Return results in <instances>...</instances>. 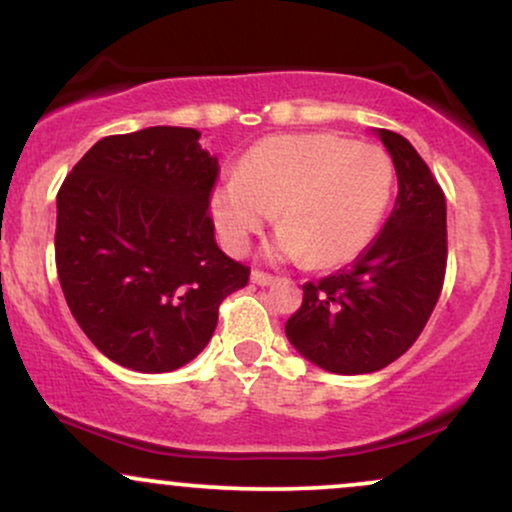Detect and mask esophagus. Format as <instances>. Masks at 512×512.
I'll use <instances>...</instances> for the list:
<instances>
[{"label": "esophagus", "mask_w": 512, "mask_h": 512, "mask_svg": "<svg viewBox=\"0 0 512 512\" xmlns=\"http://www.w3.org/2000/svg\"><path fill=\"white\" fill-rule=\"evenodd\" d=\"M251 282L258 287H270L275 282V277L268 273H261V270H251Z\"/></svg>", "instance_id": "34e87169"}]
</instances>
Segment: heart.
<instances>
[{"instance_id":"heart-1","label":"heart","mask_w":512,"mask_h":512,"mask_svg":"<svg viewBox=\"0 0 512 512\" xmlns=\"http://www.w3.org/2000/svg\"><path fill=\"white\" fill-rule=\"evenodd\" d=\"M391 187L394 166L377 144L330 132L275 135L246 151L235 180L213 189L211 216L225 249L242 254L275 213L277 258L334 268L375 237Z\"/></svg>"}]
</instances>
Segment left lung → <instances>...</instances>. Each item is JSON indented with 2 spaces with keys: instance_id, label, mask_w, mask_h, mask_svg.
I'll list each match as a JSON object with an SVG mask.
<instances>
[{
  "instance_id": "1",
  "label": "left lung",
  "mask_w": 512,
  "mask_h": 512,
  "mask_svg": "<svg viewBox=\"0 0 512 512\" xmlns=\"http://www.w3.org/2000/svg\"><path fill=\"white\" fill-rule=\"evenodd\" d=\"M394 161L399 194L356 261L304 285L285 334L306 361L337 375L377 372L403 356L437 306L446 273V199L406 137L372 130Z\"/></svg>"
}]
</instances>
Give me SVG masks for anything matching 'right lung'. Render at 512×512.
<instances>
[{
  "label": "right lung",
  "mask_w": 512,
  "mask_h": 512,
  "mask_svg": "<svg viewBox=\"0 0 512 512\" xmlns=\"http://www.w3.org/2000/svg\"><path fill=\"white\" fill-rule=\"evenodd\" d=\"M194 128L156 125L99 140L56 197V270L87 339L113 363L170 372L197 358L249 268L208 216L218 159Z\"/></svg>",
  "instance_id": "1"
}]
</instances>
